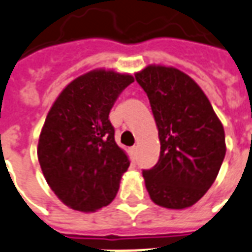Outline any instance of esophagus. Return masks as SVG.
<instances>
[{
  "instance_id": "esophagus-1",
  "label": "esophagus",
  "mask_w": 252,
  "mask_h": 252,
  "mask_svg": "<svg viewBox=\"0 0 252 252\" xmlns=\"http://www.w3.org/2000/svg\"><path fill=\"white\" fill-rule=\"evenodd\" d=\"M137 151H138L137 146H133L131 149H130V153H131V157H133V158H135V157H137Z\"/></svg>"
}]
</instances>
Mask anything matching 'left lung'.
I'll return each instance as SVG.
<instances>
[{
    "label": "left lung",
    "mask_w": 252,
    "mask_h": 252,
    "mask_svg": "<svg viewBox=\"0 0 252 252\" xmlns=\"http://www.w3.org/2000/svg\"><path fill=\"white\" fill-rule=\"evenodd\" d=\"M158 128V163L143 171L151 200L182 210L205 195L226 155L224 128L194 79L173 66L149 65L135 73Z\"/></svg>",
    "instance_id": "1"
}]
</instances>
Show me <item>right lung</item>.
Segmentation results:
<instances>
[{"instance_id":"1","label":"right lung","mask_w":252,"mask_h":252,"mask_svg":"<svg viewBox=\"0 0 252 252\" xmlns=\"http://www.w3.org/2000/svg\"><path fill=\"white\" fill-rule=\"evenodd\" d=\"M131 82L127 73L92 70L73 79L47 113L38 162L47 185L70 209L97 211L118 192L130 159L115 143L109 113Z\"/></svg>"}]
</instances>
